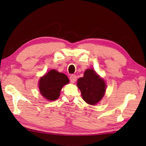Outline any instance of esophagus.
Segmentation results:
<instances>
[{"label":"esophagus","instance_id":"obj_1","mask_svg":"<svg viewBox=\"0 0 146 146\" xmlns=\"http://www.w3.org/2000/svg\"><path fill=\"white\" fill-rule=\"evenodd\" d=\"M70 79V81L71 83H75L76 81L77 80V77L76 75H71V76H70L69 77Z\"/></svg>","mask_w":146,"mask_h":146}]
</instances>
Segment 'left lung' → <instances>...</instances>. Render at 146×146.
<instances>
[{"mask_svg": "<svg viewBox=\"0 0 146 146\" xmlns=\"http://www.w3.org/2000/svg\"><path fill=\"white\" fill-rule=\"evenodd\" d=\"M77 85L80 89L83 99L90 105H96L104 96L105 83L92 69H86L84 76L78 79Z\"/></svg>", "mask_w": 146, "mask_h": 146, "instance_id": "1", "label": "left lung"}]
</instances>
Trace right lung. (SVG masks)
Segmentation results:
<instances>
[{"label":"right lung","mask_w":146,"mask_h":146,"mask_svg":"<svg viewBox=\"0 0 146 146\" xmlns=\"http://www.w3.org/2000/svg\"><path fill=\"white\" fill-rule=\"evenodd\" d=\"M69 82L68 77L63 73L52 69L41 78L39 88L41 94L48 100L58 98L61 88Z\"/></svg>","instance_id":"obj_1"}]
</instances>
